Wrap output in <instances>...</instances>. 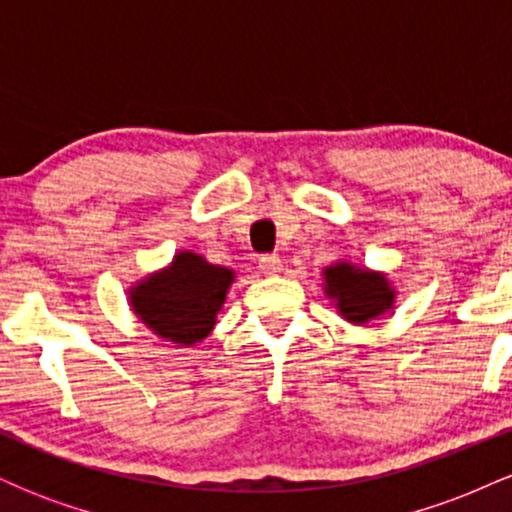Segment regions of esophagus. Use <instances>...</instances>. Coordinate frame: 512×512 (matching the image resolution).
<instances>
[{"instance_id": "34e87169", "label": "esophagus", "mask_w": 512, "mask_h": 512, "mask_svg": "<svg viewBox=\"0 0 512 512\" xmlns=\"http://www.w3.org/2000/svg\"><path fill=\"white\" fill-rule=\"evenodd\" d=\"M260 269L264 274H276L281 269V257L279 255H262Z\"/></svg>"}]
</instances>
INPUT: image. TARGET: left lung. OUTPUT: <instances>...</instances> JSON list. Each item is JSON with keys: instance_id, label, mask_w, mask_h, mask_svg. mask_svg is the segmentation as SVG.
<instances>
[{"instance_id": "obj_1", "label": "left lung", "mask_w": 512, "mask_h": 512, "mask_svg": "<svg viewBox=\"0 0 512 512\" xmlns=\"http://www.w3.org/2000/svg\"><path fill=\"white\" fill-rule=\"evenodd\" d=\"M325 281L327 293L349 322H368L392 305V291L385 276L356 269L349 262L325 269Z\"/></svg>"}]
</instances>
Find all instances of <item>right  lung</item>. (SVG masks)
Returning a JSON list of instances; mask_svg holds the SVG:
<instances>
[{
    "label": "right lung",
    "instance_id": "obj_1",
    "mask_svg": "<svg viewBox=\"0 0 512 512\" xmlns=\"http://www.w3.org/2000/svg\"><path fill=\"white\" fill-rule=\"evenodd\" d=\"M231 281V269L209 264L195 252H180L170 269L132 289V305L163 339L197 344L214 327Z\"/></svg>",
    "mask_w": 512,
    "mask_h": 512
}]
</instances>
